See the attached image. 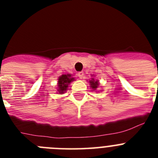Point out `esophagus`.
<instances>
[{"mask_svg":"<svg viewBox=\"0 0 158 158\" xmlns=\"http://www.w3.org/2000/svg\"><path fill=\"white\" fill-rule=\"evenodd\" d=\"M77 75H78V77H79V78L82 79V77H83V76H84V72H82V71H81V72H78Z\"/></svg>","mask_w":158,"mask_h":158,"instance_id":"34e87169","label":"esophagus"}]
</instances>
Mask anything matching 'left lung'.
<instances>
[{"mask_svg":"<svg viewBox=\"0 0 158 158\" xmlns=\"http://www.w3.org/2000/svg\"><path fill=\"white\" fill-rule=\"evenodd\" d=\"M93 77V76H92ZM89 85H90V87L92 88V89H93V91H96V89H98V86L99 85H100V83H99V81L98 80H95L94 78H91V80L89 81Z\"/></svg>","mask_w":158,"mask_h":158,"instance_id":"obj_1","label":"left lung"}]
</instances>
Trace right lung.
Instances as JSON below:
<instances>
[{"mask_svg": "<svg viewBox=\"0 0 158 158\" xmlns=\"http://www.w3.org/2000/svg\"><path fill=\"white\" fill-rule=\"evenodd\" d=\"M58 80V89H57L58 93H57L63 94L64 93H65L67 89H68L69 84L73 81H74L75 78L73 77L72 74L67 73V74H62V76H60Z\"/></svg>", "mask_w": 158, "mask_h": 158, "instance_id": "obj_1", "label": "right lung"}]
</instances>
